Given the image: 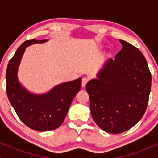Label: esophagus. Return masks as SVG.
Returning a JSON list of instances; mask_svg holds the SVG:
<instances>
[{
	"label": "esophagus",
	"mask_w": 158,
	"mask_h": 158,
	"mask_svg": "<svg viewBox=\"0 0 158 158\" xmlns=\"http://www.w3.org/2000/svg\"><path fill=\"white\" fill-rule=\"evenodd\" d=\"M89 82V78L87 77H83L82 79V86L85 87V85H86L87 82Z\"/></svg>",
	"instance_id": "1"
}]
</instances>
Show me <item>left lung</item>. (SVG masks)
<instances>
[{
    "label": "left lung",
    "instance_id": "left-lung-1",
    "mask_svg": "<svg viewBox=\"0 0 158 158\" xmlns=\"http://www.w3.org/2000/svg\"><path fill=\"white\" fill-rule=\"evenodd\" d=\"M122 49L86 84L93 120L103 131L119 134L136 125L147 109L151 74L135 46L120 40Z\"/></svg>",
    "mask_w": 158,
    "mask_h": 158
}]
</instances>
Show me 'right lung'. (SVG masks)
Instances as JSON below:
<instances>
[{
	"label": "right lung",
	"instance_id": "add662e5",
	"mask_svg": "<svg viewBox=\"0 0 158 158\" xmlns=\"http://www.w3.org/2000/svg\"><path fill=\"white\" fill-rule=\"evenodd\" d=\"M46 41L33 39L23 43L9 61L6 71V90L11 106L27 126L39 131L54 130L62 125L82 84L79 78L60 84L47 94L33 95L19 83L17 69L26 47Z\"/></svg>",
	"mask_w": 158,
	"mask_h": 158
}]
</instances>
